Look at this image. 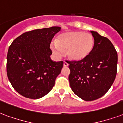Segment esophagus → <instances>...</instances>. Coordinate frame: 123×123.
I'll use <instances>...</instances> for the list:
<instances>
[{
	"label": "esophagus",
	"mask_w": 123,
	"mask_h": 123,
	"mask_svg": "<svg viewBox=\"0 0 123 123\" xmlns=\"http://www.w3.org/2000/svg\"><path fill=\"white\" fill-rule=\"evenodd\" d=\"M68 65V63H67L66 62H63V66L64 67H67Z\"/></svg>",
	"instance_id": "obj_1"
}]
</instances>
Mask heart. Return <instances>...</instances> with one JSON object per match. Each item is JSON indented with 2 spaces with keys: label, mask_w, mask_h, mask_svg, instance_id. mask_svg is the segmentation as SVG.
<instances>
[{
  "label": "heart",
  "mask_w": 123,
  "mask_h": 123,
  "mask_svg": "<svg viewBox=\"0 0 123 123\" xmlns=\"http://www.w3.org/2000/svg\"><path fill=\"white\" fill-rule=\"evenodd\" d=\"M94 37L90 33L83 31H70L63 33L56 42L51 44V49L57 56L67 51L68 58L73 60L85 58L94 48Z\"/></svg>",
  "instance_id": "b5f03b06"
}]
</instances>
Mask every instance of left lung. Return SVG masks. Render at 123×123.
Wrapping results in <instances>:
<instances>
[{
    "label": "left lung",
    "mask_w": 123,
    "mask_h": 123,
    "mask_svg": "<svg viewBox=\"0 0 123 123\" xmlns=\"http://www.w3.org/2000/svg\"><path fill=\"white\" fill-rule=\"evenodd\" d=\"M94 38L92 52L81 60L68 61L70 88L85 101H94L106 94L113 84L117 65V53L107 38L90 31Z\"/></svg>",
    "instance_id": "8db88e82"
}]
</instances>
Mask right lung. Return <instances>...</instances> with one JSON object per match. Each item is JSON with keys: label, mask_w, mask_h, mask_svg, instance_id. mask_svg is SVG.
<instances>
[{"label": "right lung", "mask_w": 123, "mask_h": 123, "mask_svg": "<svg viewBox=\"0 0 123 123\" xmlns=\"http://www.w3.org/2000/svg\"><path fill=\"white\" fill-rule=\"evenodd\" d=\"M61 27L35 29L23 33L13 40L7 56V74L18 93L37 99L50 92L63 62H53L50 44Z\"/></svg>", "instance_id": "right-lung-1"}]
</instances>
